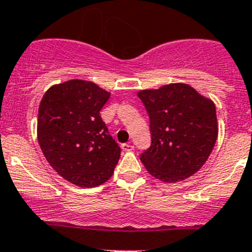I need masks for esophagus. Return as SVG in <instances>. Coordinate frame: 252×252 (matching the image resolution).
<instances>
[{"mask_svg":"<svg viewBox=\"0 0 252 252\" xmlns=\"http://www.w3.org/2000/svg\"><path fill=\"white\" fill-rule=\"evenodd\" d=\"M122 150H123V151H126V152L133 151L134 146L130 144V142H126V144H122Z\"/></svg>","mask_w":252,"mask_h":252,"instance_id":"34e87169","label":"esophagus"}]
</instances>
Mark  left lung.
Instances as JSON below:
<instances>
[{
	"label": "left lung",
	"instance_id": "1",
	"mask_svg": "<svg viewBox=\"0 0 252 252\" xmlns=\"http://www.w3.org/2000/svg\"><path fill=\"white\" fill-rule=\"evenodd\" d=\"M138 96L150 118L151 146L140 159L152 177L175 183L207 161L218 135L216 106L188 84H168Z\"/></svg>",
	"mask_w": 252,
	"mask_h": 252
}]
</instances>
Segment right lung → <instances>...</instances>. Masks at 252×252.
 Listing matches in <instances>:
<instances>
[{"label":"right lung","instance_id":"obj_1","mask_svg":"<svg viewBox=\"0 0 252 252\" xmlns=\"http://www.w3.org/2000/svg\"><path fill=\"white\" fill-rule=\"evenodd\" d=\"M110 93L73 79L51 86L37 116V140L50 166L81 188L103 184L113 174L121 147L100 116Z\"/></svg>","mask_w":252,"mask_h":252}]
</instances>
